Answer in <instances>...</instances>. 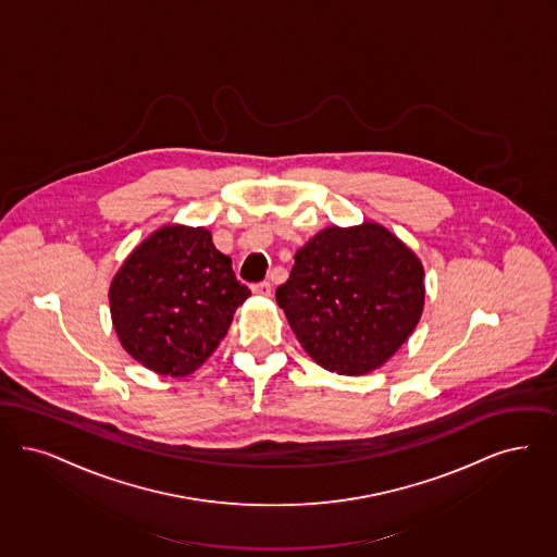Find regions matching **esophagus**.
<instances>
[{"label": "esophagus", "instance_id": "obj_1", "mask_svg": "<svg viewBox=\"0 0 557 557\" xmlns=\"http://www.w3.org/2000/svg\"><path fill=\"white\" fill-rule=\"evenodd\" d=\"M251 290H253V293H258V295H270V293H272V285H270L268 281L253 283V285H251Z\"/></svg>", "mask_w": 557, "mask_h": 557}]
</instances>
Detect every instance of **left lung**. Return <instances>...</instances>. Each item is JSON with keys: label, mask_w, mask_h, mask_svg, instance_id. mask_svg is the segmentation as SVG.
<instances>
[{"label": "left lung", "mask_w": 557, "mask_h": 557, "mask_svg": "<svg viewBox=\"0 0 557 557\" xmlns=\"http://www.w3.org/2000/svg\"><path fill=\"white\" fill-rule=\"evenodd\" d=\"M276 301L314 362L358 376L387 362L413 333L424 270L379 224L331 226L297 249Z\"/></svg>", "instance_id": "left-lung-1"}]
</instances>
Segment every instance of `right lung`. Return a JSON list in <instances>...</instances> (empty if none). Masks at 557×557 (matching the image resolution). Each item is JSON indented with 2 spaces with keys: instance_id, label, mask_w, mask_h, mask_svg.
<instances>
[{
  "instance_id": "obj_1",
  "label": "right lung",
  "mask_w": 557,
  "mask_h": 557,
  "mask_svg": "<svg viewBox=\"0 0 557 557\" xmlns=\"http://www.w3.org/2000/svg\"><path fill=\"white\" fill-rule=\"evenodd\" d=\"M249 295L210 231L164 226L126 258L110 306L122 347L137 362L185 376L210 358Z\"/></svg>"
}]
</instances>
